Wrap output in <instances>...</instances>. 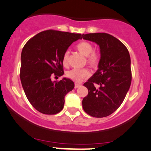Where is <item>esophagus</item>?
Instances as JSON below:
<instances>
[{
	"label": "esophagus",
	"mask_w": 151,
	"mask_h": 151,
	"mask_svg": "<svg viewBox=\"0 0 151 151\" xmlns=\"http://www.w3.org/2000/svg\"><path fill=\"white\" fill-rule=\"evenodd\" d=\"M80 86H81L80 84H78V83H75V85H74V88H79V87Z\"/></svg>",
	"instance_id": "obj_1"
}]
</instances>
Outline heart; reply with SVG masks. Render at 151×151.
Masks as SVG:
<instances>
[{"mask_svg": "<svg viewBox=\"0 0 151 151\" xmlns=\"http://www.w3.org/2000/svg\"><path fill=\"white\" fill-rule=\"evenodd\" d=\"M75 48L81 54L86 56V63L91 67L96 68L99 65L100 60L99 55L97 52L93 51V47L91 43L82 41L78 43L76 45ZM68 52H65L63 56L62 63L64 66L68 65ZM66 75L69 79H72V81H75V82H79L89 75V72L87 69H72V70L67 72Z\"/></svg>", "mask_w": 151, "mask_h": 151, "instance_id": "heart-1", "label": "heart"}]
</instances>
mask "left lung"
Listing matches in <instances>:
<instances>
[{
	"label": "left lung",
	"instance_id": "obj_1",
	"mask_svg": "<svg viewBox=\"0 0 151 151\" xmlns=\"http://www.w3.org/2000/svg\"><path fill=\"white\" fill-rule=\"evenodd\" d=\"M100 47L99 69L83 86L88 93L82 101L83 110L95 117L111 115L120 106L132 82L131 59L126 46L106 33L83 34Z\"/></svg>",
	"mask_w": 151,
	"mask_h": 151
}]
</instances>
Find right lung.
I'll return each instance as SVG.
<instances>
[{"instance_id": "add662e5", "label": "right lung", "mask_w": 151, "mask_h": 151, "mask_svg": "<svg viewBox=\"0 0 151 151\" xmlns=\"http://www.w3.org/2000/svg\"><path fill=\"white\" fill-rule=\"evenodd\" d=\"M81 34L46 30L37 34L24 45L21 54L20 80L27 99L36 110L55 115L63 110L65 96L74 88L71 79L59 81L54 76L64 74L62 59Z\"/></svg>"}]
</instances>
